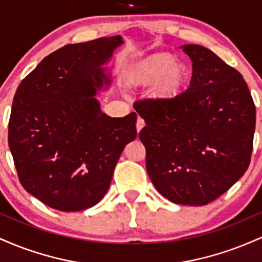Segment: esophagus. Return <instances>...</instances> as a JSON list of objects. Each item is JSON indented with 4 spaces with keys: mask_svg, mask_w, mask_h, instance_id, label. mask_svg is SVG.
Masks as SVG:
<instances>
[{
    "mask_svg": "<svg viewBox=\"0 0 262 262\" xmlns=\"http://www.w3.org/2000/svg\"><path fill=\"white\" fill-rule=\"evenodd\" d=\"M144 125H145V122H144V119L141 118V117H138V118H137V130L140 132L141 128H143Z\"/></svg>",
    "mask_w": 262,
    "mask_h": 262,
    "instance_id": "34e87169",
    "label": "esophagus"
}]
</instances>
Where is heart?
I'll list each match as a JSON object with an SVG mask.
<instances>
[{
	"label": "heart",
	"mask_w": 262,
	"mask_h": 262,
	"mask_svg": "<svg viewBox=\"0 0 262 262\" xmlns=\"http://www.w3.org/2000/svg\"><path fill=\"white\" fill-rule=\"evenodd\" d=\"M187 77V68L169 54H152L130 69L128 81L133 86L154 82L151 93L155 98L166 100L180 91Z\"/></svg>",
	"instance_id": "obj_1"
}]
</instances>
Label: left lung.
<instances>
[{
    "label": "left lung",
    "instance_id": "1",
    "mask_svg": "<svg viewBox=\"0 0 262 262\" xmlns=\"http://www.w3.org/2000/svg\"><path fill=\"white\" fill-rule=\"evenodd\" d=\"M181 48L192 61L188 89L134 108L146 123L139 138L156 189L173 203L204 206L248 170L256 111L239 71L201 45Z\"/></svg>",
    "mask_w": 262,
    "mask_h": 262
}]
</instances>
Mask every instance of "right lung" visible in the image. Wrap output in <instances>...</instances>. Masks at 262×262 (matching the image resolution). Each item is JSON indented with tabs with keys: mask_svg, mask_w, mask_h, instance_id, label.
Listing matches in <instances>:
<instances>
[{
	"mask_svg": "<svg viewBox=\"0 0 262 262\" xmlns=\"http://www.w3.org/2000/svg\"><path fill=\"white\" fill-rule=\"evenodd\" d=\"M122 44L116 35L65 45L18 86L8 145L23 187L54 209L77 212L100 202L123 149L137 138V113L112 118L95 97L111 83L101 66Z\"/></svg>",
	"mask_w": 262,
	"mask_h": 262,
	"instance_id": "add662e5",
	"label": "right lung"
}]
</instances>
